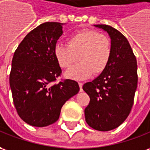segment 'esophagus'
I'll return each instance as SVG.
<instances>
[{
  "mask_svg": "<svg viewBox=\"0 0 150 150\" xmlns=\"http://www.w3.org/2000/svg\"><path fill=\"white\" fill-rule=\"evenodd\" d=\"M79 88H80V91H82V87H83V83H79Z\"/></svg>",
  "mask_w": 150,
  "mask_h": 150,
  "instance_id": "34e87169",
  "label": "esophagus"
}]
</instances>
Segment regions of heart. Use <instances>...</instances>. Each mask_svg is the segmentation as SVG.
Here are the masks:
<instances>
[{
    "instance_id": "b5f03b06",
    "label": "heart",
    "mask_w": 150,
    "mask_h": 150,
    "mask_svg": "<svg viewBox=\"0 0 150 150\" xmlns=\"http://www.w3.org/2000/svg\"><path fill=\"white\" fill-rule=\"evenodd\" d=\"M112 54L111 40L100 33L83 29L73 33L67 45L57 44L54 55L58 65L63 69L71 68L79 57V63L66 72L70 79H84L93 74L99 75L106 70Z\"/></svg>"
}]
</instances>
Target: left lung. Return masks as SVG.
<instances>
[{
    "mask_svg": "<svg viewBox=\"0 0 150 150\" xmlns=\"http://www.w3.org/2000/svg\"><path fill=\"white\" fill-rule=\"evenodd\" d=\"M109 34L112 54L109 64L92 82L83 84L90 101L84 109L85 121L93 129L113 130L131 112L137 88V62L126 38L116 28L97 24Z\"/></svg>",
    "mask_w": 150,
    "mask_h": 150,
    "instance_id": "left-lung-1",
    "label": "left lung"
}]
</instances>
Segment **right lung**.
<instances>
[{
	"instance_id": "obj_1",
	"label": "right lung",
	"mask_w": 150,
	"mask_h": 150,
	"mask_svg": "<svg viewBox=\"0 0 150 150\" xmlns=\"http://www.w3.org/2000/svg\"><path fill=\"white\" fill-rule=\"evenodd\" d=\"M62 23L46 22L33 29L15 50L10 85L17 113L28 125L49 126L58 120L62 106L78 93V83L62 79L54 48L62 36Z\"/></svg>"
}]
</instances>
